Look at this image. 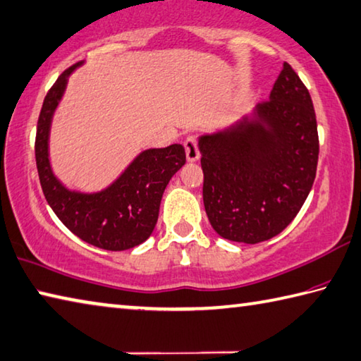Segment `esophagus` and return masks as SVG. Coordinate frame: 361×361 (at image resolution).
Here are the masks:
<instances>
[{
    "label": "esophagus",
    "mask_w": 361,
    "mask_h": 361,
    "mask_svg": "<svg viewBox=\"0 0 361 361\" xmlns=\"http://www.w3.org/2000/svg\"><path fill=\"white\" fill-rule=\"evenodd\" d=\"M185 146V154H187V160L192 163L200 159V149H198V141H196L195 137H188L183 142Z\"/></svg>",
    "instance_id": "1"
}]
</instances>
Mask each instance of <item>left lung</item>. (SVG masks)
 Listing matches in <instances>:
<instances>
[{
  "label": "left lung",
  "mask_w": 361,
  "mask_h": 361,
  "mask_svg": "<svg viewBox=\"0 0 361 361\" xmlns=\"http://www.w3.org/2000/svg\"><path fill=\"white\" fill-rule=\"evenodd\" d=\"M202 200L223 239L259 243L295 219L316 178L319 137L307 86L284 63L250 116L200 137Z\"/></svg>",
  "instance_id": "1"
}]
</instances>
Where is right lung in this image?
I'll use <instances>...</instances> for the list:
<instances>
[{"mask_svg": "<svg viewBox=\"0 0 361 361\" xmlns=\"http://www.w3.org/2000/svg\"><path fill=\"white\" fill-rule=\"evenodd\" d=\"M83 63L59 75L47 92L36 132V163L47 202L64 226L86 243L110 251L137 247L152 234L163 192L185 165V149L171 145L142 151L110 187L97 193L66 188L51 171L49 137L53 113L63 99L69 75Z\"/></svg>", "mask_w": 361, "mask_h": 361, "instance_id": "obj_1", "label": "right lung"}]
</instances>
